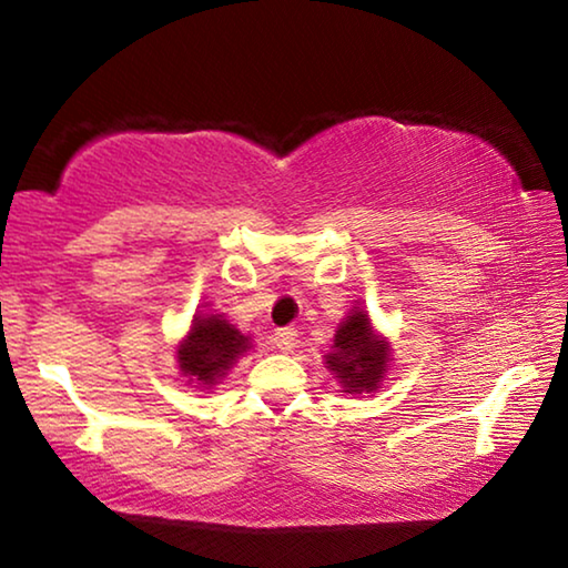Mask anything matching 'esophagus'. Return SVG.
<instances>
[{"label":"esophagus","mask_w":568,"mask_h":568,"mask_svg":"<svg viewBox=\"0 0 568 568\" xmlns=\"http://www.w3.org/2000/svg\"><path fill=\"white\" fill-rule=\"evenodd\" d=\"M271 343H273V348L283 351V353H291L295 348V343H297V333L293 328H281V331L273 333Z\"/></svg>","instance_id":"esophagus-1"}]
</instances>
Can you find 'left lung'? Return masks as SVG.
<instances>
[{
	"mask_svg": "<svg viewBox=\"0 0 568 568\" xmlns=\"http://www.w3.org/2000/svg\"><path fill=\"white\" fill-rule=\"evenodd\" d=\"M331 348L325 355V368L341 381L345 393L378 390L388 371L390 345L373 331L363 307H353L351 315H345Z\"/></svg>",
	"mask_w": 568,
	"mask_h": 568,
	"instance_id": "obj_1",
	"label": "left lung"
}]
</instances>
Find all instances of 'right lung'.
<instances>
[{"label":"right lung","instance_id":"add662e5","mask_svg":"<svg viewBox=\"0 0 568 568\" xmlns=\"http://www.w3.org/2000/svg\"><path fill=\"white\" fill-rule=\"evenodd\" d=\"M247 348V335L227 323L225 315H195L185 341L178 345V363L190 383L213 388Z\"/></svg>","mask_w":568,"mask_h":568}]
</instances>
